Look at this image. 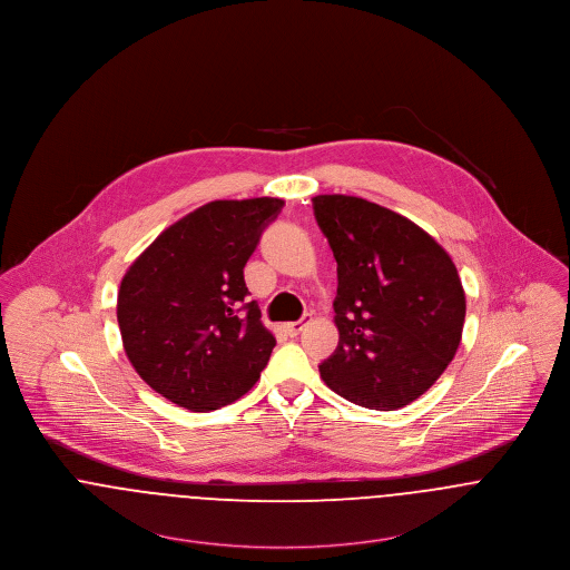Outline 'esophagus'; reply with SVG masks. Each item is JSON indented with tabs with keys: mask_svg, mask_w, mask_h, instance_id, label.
I'll return each instance as SVG.
<instances>
[{
	"mask_svg": "<svg viewBox=\"0 0 570 570\" xmlns=\"http://www.w3.org/2000/svg\"><path fill=\"white\" fill-rule=\"evenodd\" d=\"M311 315H305V317H301L298 322H287L283 328H285V333L287 335H292V337H296V335H301L303 331H305V326L309 324Z\"/></svg>",
	"mask_w": 570,
	"mask_h": 570,
	"instance_id": "esophagus-1",
	"label": "esophagus"
}]
</instances>
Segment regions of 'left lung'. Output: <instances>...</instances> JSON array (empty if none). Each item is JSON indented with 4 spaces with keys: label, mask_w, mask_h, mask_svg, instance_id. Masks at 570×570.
Here are the masks:
<instances>
[{
    "label": "left lung",
    "mask_w": 570,
    "mask_h": 570,
    "mask_svg": "<svg viewBox=\"0 0 570 570\" xmlns=\"http://www.w3.org/2000/svg\"><path fill=\"white\" fill-rule=\"evenodd\" d=\"M337 261L340 344L320 363L346 401L392 412L424 394L453 362L466 294L446 250L412 219L355 196H315Z\"/></svg>",
    "instance_id": "left-lung-1"
}]
</instances>
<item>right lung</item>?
<instances>
[{
    "label": "right lung",
    "instance_id": "add662e5",
    "mask_svg": "<svg viewBox=\"0 0 570 570\" xmlns=\"http://www.w3.org/2000/svg\"><path fill=\"white\" fill-rule=\"evenodd\" d=\"M281 198L196 208L135 259L117 294V322L137 374L189 412L244 396L276 346L257 303H244V267Z\"/></svg>",
    "mask_w": 570,
    "mask_h": 570
}]
</instances>
